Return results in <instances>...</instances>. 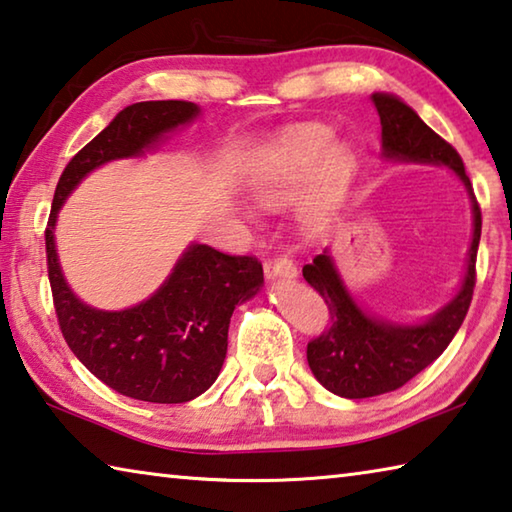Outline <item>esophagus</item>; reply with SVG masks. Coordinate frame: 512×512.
<instances>
[{
    "label": "esophagus",
    "instance_id": "obj_1",
    "mask_svg": "<svg viewBox=\"0 0 512 512\" xmlns=\"http://www.w3.org/2000/svg\"><path fill=\"white\" fill-rule=\"evenodd\" d=\"M264 271L268 280H296L298 277V268L287 257H277V259H268L264 264Z\"/></svg>",
    "mask_w": 512,
    "mask_h": 512
}]
</instances>
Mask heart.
Masks as SVG:
<instances>
[{"label":"heart","instance_id":"heart-1","mask_svg":"<svg viewBox=\"0 0 512 512\" xmlns=\"http://www.w3.org/2000/svg\"><path fill=\"white\" fill-rule=\"evenodd\" d=\"M357 173V151L334 142L325 124L293 128L268 151L250 173V187L266 205H282L314 185L305 207L309 230L325 228Z\"/></svg>","mask_w":512,"mask_h":512}]
</instances>
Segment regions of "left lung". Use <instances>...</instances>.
<instances>
[{"label":"left lung","mask_w":512,"mask_h":512,"mask_svg":"<svg viewBox=\"0 0 512 512\" xmlns=\"http://www.w3.org/2000/svg\"><path fill=\"white\" fill-rule=\"evenodd\" d=\"M381 121V155L400 164L447 167L465 185L472 203V244L456 296L422 323H393L363 309L329 250L302 266V275L327 302L332 325L307 345V361L314 377L329 393L363 400L397 391L440 354L463 325L476 280V250L481 239V210L467 178L461 155L424 124L411 106L388 92L372 94Z\"/></svg>","instance_id":"8db88e82"}]
</instances>
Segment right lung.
<instances>
[{"label": "right lung", "mask_w": 512, "mask_h": 512, "mask_svg": "<svg viewBox=\"0 0 512 512\" xmlns=\"http://www.w3.org/2000/svg\"><path fill=\"white\" fill-rule=\"evenodd\" d=\"M198 115L201 108L192 101H140L121 110L69 160L45 232L51 293L69 350L112 391L142 402H189L214 384L228 352L232 311L262 289V264L189 244L151 298L106 311L85 305L67 284L54 230L60 207L88 173L112 160L158 151Z\"/></svg>", "instance_id": "right-lung-1"}]
</instances>
